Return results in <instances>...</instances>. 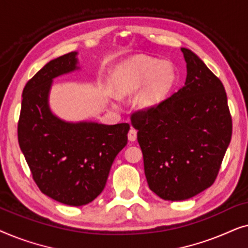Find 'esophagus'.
<instances>
[{
	"mask_svg": "<svg viewBox=\"0 0 248 248\" xmlns=\"http://www.w3.org/2000/svg\"><path fill=\"white\" fill-rule=\"evenodd\" d=\"M137 133H138L137 130L132 127L131 130L128 131V134H127L128 140H130V141H135V140H137Z\"/></svg>",
	"mask_w": 248,
	"mask_h": 248,
	"instance_id": "1",
	"label": "esophagus"
}]
</instances>
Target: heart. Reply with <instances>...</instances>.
Returning a JSON list of instances; mask_svg holds the SVG:
<instances>
[{
  "mask_svg": "<svg viewBox=\"0 0 248 248\" xmlns=\"http://www.w3.org/2000/svg\"><path fill=\"white\" fill-rule=\"evenodd\" d=\"M175 80L176 74L170 64L140 56L118 67L115 76V88L122 94L133 93L148 82L138 94L135 103L139 108L149 109L167 98Z\"/></svg>",
  "mask_w": 248,
  "mask_h": 248,
  "instance_id": "1",
  "label": "heart"
}]
</instances>
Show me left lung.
Masks as SVG:
<instances>
[{"label":"left lung","instance_id":"left-lung-1","mask_svg":"<svg viewBox=\"0 0 248 248\" xmlns=\"http://www.w3.org/2000/svg\"><path fill=\"white\" fill-rule=\"evenodd\" d=\"M185 84L157 106L131 115L150 189L168 201L191 199L215 183L232 140L223 84L187 48Z\"/></svg>","mask_w":248,"mask_h":248}]
</instances>
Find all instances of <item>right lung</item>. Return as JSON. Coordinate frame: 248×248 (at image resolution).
<instances>
[{"instance_id":"obj_1","label":"right lung","mask_w":248,"mask_h":248,"mask_svg":"<svg viewBox=\"0 0 248 248\" xmlns=\"http://www.w3.org/2000/svg\"><path fill=\"white\" fill-rule=\"evenodd\" d=\"M76 55L71 52L52 60L27 82L18 141L42 193L81 206L103 192L114 159L127 143L130 124H72L50 113L47 97L52 80L77 69Z\"/></svg>"}]
</instances>
